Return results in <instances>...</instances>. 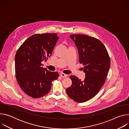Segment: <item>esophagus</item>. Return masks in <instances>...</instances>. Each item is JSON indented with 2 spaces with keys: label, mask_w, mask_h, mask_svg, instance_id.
<instances>
[{
  "label": "esophagus",
  "mask_w": 129,
  "mask_h": 129,
  "mask_svg": "<svg viewBox=\"0 0 129 129\" xmlns=\"http://www.w3.org/2000/svg\"><path fill=\"white\" fill-rule=\"evenodd\" d=\"M60 76L62 77V78H66V77H67V75H66V74H65V73H61L60 74Z\"/></svg>",
  "instance_id": "34e87169"
}]
</instances>
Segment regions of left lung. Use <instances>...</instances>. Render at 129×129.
Segmentation results:
<instances>
[{
	"label": "left lung",
	"mask_w": 129,
	"mask_h": 129,
	"mask_svg": "<svg viewBox=\"0 0 129 129\" xmlns=\"http://www.w3.org/2000/svg\"><path fill=\"white\" fill-rule=\"evenodd\" d=\"M78 49L79 62L84 66V81L71 76L72 85L66 89L68 96L78 103L95 96L105 83L110 66V58L104 44L99 39L86 35H71Z\"/></svg>",
	"instance_id": "left-lung-1"
}]
</instances>
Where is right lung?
Returning a JSON list of instances; mask_svg holds the SVG:
<instances>
[{"mask_svg":"<svg viewBox=\"0 0 129 129\" xmlns=\"http://www.w3.org/2000/svg\"><path fill=\"white\" fill-rule=\"evenodd\" d=\"M56 33L37 34L28 38L15 55V73L18 85L28 96L37 99L47 94L52 81L59 77L57 71L42 67L58 40Z\"/></svg>","mask_w":129,"mask_h":129,"instance_id":"obj_1","label":"right lung"}]
</instances>
